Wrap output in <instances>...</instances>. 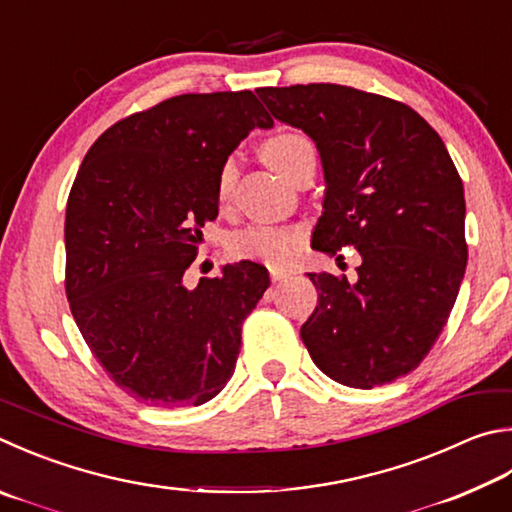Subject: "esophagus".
Listing matches in <instances>:
<instances>
[{
	"instance_id": "1",
	"label": "esophagus",
	"mask_w": 512,
	"mask_h": 512,
	"mask_svg": "<svg viewBox=\"0 0 512 512\" xmlns=\"http://www.w3.org/2000/svg\"><path fill=\"white\" fill-rule=\"evenodd\" d=\"M271 280H273V284H282V282L288 280V273L277 271V268H273V271H271Z\"/></svg>"
}]
</instances>
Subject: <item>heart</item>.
Segmentation results:
<instances>
[{"label":"heart","mask_w":512,"mask_h":512,"mask_svg":"<svg viewBox=\"0 0 512 512\" xmlns=\"http://www.w3.org/2000/svg\"><path fill=\"white\" fill-rule=\"evenodd\" d=\"M309 152H313L311 143L306 141L304 136L291 134V132L268 138L264 145V156L268 165H271L277 174L284 176L286 181L288 176H291L295 163ZM235 179H237V163L235 159H228L224 165H221V172L217 179V201L221 206L230 201L232 188H235ZM295 244H297V237L291 230L253 224L232 232L228 237L226 250L232 259H255V262L282 266L291 259Z\"/></svg>","instance_id":"obj_1"}]
</instances>
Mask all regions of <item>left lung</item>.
I'll use <instances>...</instances> for the list:
<instances>
[{
	"mask_svg": "<svg viewBox=\"0 0 512 512\" xmlns=\"http://www.w3.org/2000/svg\"><path fill=\"white\" fill-rule=\"evenodd\" d=\"M320 152L322 217L311 246H353L358 280L306 273L318 306L300 336L324 374L371 389L430 353L466 273V199L441 136L412 107L342 85L257 89Z\"/></svg>",
	"mask_w": 512,
	"mask_h": 512,
	"instance_id": "left-lung-1",
	"label": "left lung"
}]
</instances>
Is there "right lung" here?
I'll use <instances>...</instances> for the list:
<instances>
[{
  "label": "right lung",
  "instance_id": "obj_1",
  "mask_svg": "<svg viewBox=\"0 0 512 512\" xmlns=\"http://www.w3.org/2000/svg\"><path fill=\"white\" fill-rule=\"evenodd\" d=\"M273 118L253 91L183 94L111 125L91 145L64 219L67 297L114 383L152 407L203 405L235 371L241 324L271 284L226 264L183 286L217 219L221 165Z\"/></svg>",
  "mask_w": 512,
  "mask_h": 512
}]
</instances>
